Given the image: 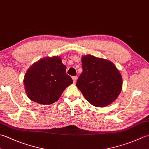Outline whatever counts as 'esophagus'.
Segmentation results:
<instances>
[{"mask_svg":"<svg viewBox=\"0 0 149 149\" xmlns=\"http://www.w3.org/2000/svg\"><path fill=\"white\" fill-rule=\"evenodd\" d=\"M72 79H73V81H74V83H76L77 80V76H73Z\"/></svg>","mask_w":149,"mask_h":149,"instance_id":"esophagus-1","label":"esophagus"}]
</instances>
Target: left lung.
Returning a JSON list of instances; mask_svg holds the SVG:
<instances>
[{
    "mask_svg": "<svg viewBox=\"0 0 149 149\" xmlns=\"http://www.w3.org/2000/svg\"><path fill=\"white\" fill-rule=\"evenodd\" d=\"M83 72L76 86L91 105L103 107L110 105L122 89V77L109 60L88 54L81 58Z\"/></svg>",
    "mask_w": 149,
    "mask_h": 149,
    "instance_id": "obj_1",
    "label": "left lung"
}]
</instances>
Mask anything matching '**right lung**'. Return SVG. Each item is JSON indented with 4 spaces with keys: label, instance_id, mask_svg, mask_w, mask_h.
<instances>
[{
    "label": "right lung",
    "instance_id": "1",
    "mask_svg": "<svg viewBox=\"0 0 149 149\" xmlns=\"http://www.w3.org/2000/svg\"><path fill=\"white\" fill-rule=\"evenodd\" d=\"M66 69L59 56L45 57L33 63L24 79L27 97L43 105L58 101L66 88L73 83Z\"/></svg>",
    "mask_w": 149,
    "mask_h": 149
}]
</instances>
